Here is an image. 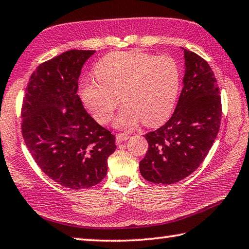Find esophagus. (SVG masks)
<instances>
[{"mask_svg": "<svg viewBox=\"0 0 249 249\" xmlns=\"http://www.w3.org/2000/svg\"><path fill=\"white\" fill-rule=\"evenodd\" d=\"M115 137H116V142L120 143L122 142H125V140H127L129 138V135L128 134L120 133V134H116Z\"/></svg>", "mask_w": 249, "mask_h": 249, "instance_id": "obj_1", "label": "esophagus"}]
</instances>
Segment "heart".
<instances>
[{
	"instance_id": "b5f03b06",
	"label": "heart",
	"mask_w": 249,
	"mask_h": 249,
	"mask_svg": "<svg viewBox=\"0 0 249 249\" xmlns=\"http://www.w3.org/2000/svg\"><path fill=\"white\" fill-rule=\"evenodd\" d=\"M96 78L85 79L80 97L94 119L106 125L120 105L119 128H130L140 121L157 126L173 111L179 90V67L173 57L140 51L107 54L94 67Z\"/></svg>"
}]
</instances>
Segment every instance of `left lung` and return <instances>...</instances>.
<instances>
[{
  "label": "left lung",
  "mask_w": 249,
  "mask_h": 249,
  "mask_svg": "<svg viewBox=\"0 0 249 249\" xmlns=\"http://www.w3.org/2000/svg\"><path fill=\"white\" fill-rule=\"evenodd\" d=\"M184 87L171 119L144 135L146 157L139 162L148 182L173 184L195 171L219 133L222 105L218 81L209 64L198 54L184 50Z\"/></svg>",
  "instance_id": "obj_1"
}]
</instances>
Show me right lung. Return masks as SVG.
<instances>
[{
	"label": "right lung",
	"mask_w": 249,
	"mask_h": 249,
	"mask_svg": "<svg viewBox=\"0 0 249 249\" xmlns=\"http://www.w3.org/2000/svg\"><path fill=\"white\" fill-rule=\"evenodd\" d=\"M93 50H71L31 74L21 106V133L29 152L54 182L89 188L105 178L115 136L84 109L77 94L81 67Z\"/></svg>",
	"instance_id": "right-lung-1"
}]
</instances>
